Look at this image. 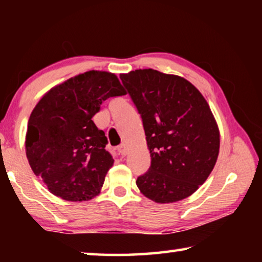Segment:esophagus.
Returning a JSON list of instances; mask_svg holds the SVG:
<instances>
[{
	"mask_svg": "<svg viewBox=\"0 0 262 262\" xmlns=\"http://www.w3.org/2000/svg\"><path fill=\"white\" fill-rule=\"evenodd\" d=\"M118 151H119V154L121 155L122 157H125L126 155L128 154V150H127V147H126V144H121L120 147L118 148Z\"/></svg>",
	"mask_w": 262,
	"mask_h": 262,
	"instance_id": "34e87169",
	"label": "esophagus"
}]
</instances>
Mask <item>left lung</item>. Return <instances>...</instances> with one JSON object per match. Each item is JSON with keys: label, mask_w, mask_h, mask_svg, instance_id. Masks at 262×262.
<instances>
[{"label": "left lung", "mask_w": 262, "mask_h": 262, "mask_svg": "<svg viewBox=\"0 0 262 262\" xmlns=\"http://www.w3.org/2000/svg\"><path fill=\"white\" fill-rule=\"evenodd\" d=\"M143 122L151 165L136 185L158 203L180 201L209 177L220 151V132L209 105L185 78L154 69L122 74Z\"/></svg>", "instance_id": "8db88e82"}]
</instances>
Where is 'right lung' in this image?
Instances as JSON below:
<instances>
[{
	"label": "right lung",
	"mask_w": 262,
	"mask_h": 262,
	"mask_svg": "<svg viewBox=\"0 0 262 262\" xmlns=\"http://www.w3.org/2000/svg\"><path fill=\"white\" fill-rule=\"evenodd\" d=\"M126 95L118 77L86 72L51 89L35 105L26 133V156L52 194L88 201L100 192L113 157L92 117L110 97Z\"/></svg>",
	"instance_id": "1"
}]
</instances>
